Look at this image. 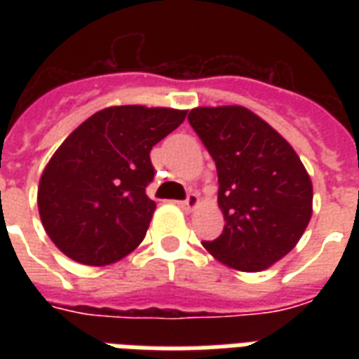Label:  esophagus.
<instances>
[{"label": "esophagus", "instance_id": "1", "mask_svg": "<svg viewBox=\"0 0 359 359\" xmlns=\"http://www.w3.org/2000/svg\"><path fill=\"white\" fill-rule=\"evenodd\" d=\"M197 203H199V197L196 194H188V197H186L184 201H180L179 205L182 208H186V210H191V208L197 207Z\"/></svg>", "mask_w": 359, "mask_h": 359}]
</instances>
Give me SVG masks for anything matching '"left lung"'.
I'll return each mask as SVG.
<instances>
[{
	"mask_svg": "<svg viewBox=\"0 0 359 359\" xmlns=\"http://www.w3.org/2000/svg\"><path fill=\"white\" fill-rule=\"evenodd\" d=\"M218 171L225 227L203 242L218 261L259 272L285 257L311 219L313 186L294 149L242 106L196 108L188 115Z\"/></svg>",
	"mask_w": 359,
	"mask_h": 359,
	"instance_id": "left-lung-1",
	"label": "left lung"
}]
</instances>
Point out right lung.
<instances>
[{
    "mask_svg": "<svg viewBox=\"0 0 359 359\" xmlns=\"http://www.w3.org/2000/svg\"><path fill=\"white\" fill-rule=\"evenodd\" d=\"M186 111L114 106L91 115L61 143L41 177L39 212L65 255L104 266L145 238L156 203L151 149L184 121Z\"/></svg>",
    "mask_w": 359,
    "mask_h": 359,
    "instance_id": "add662e5",
    "label": "right lung"
}]
</instances>
